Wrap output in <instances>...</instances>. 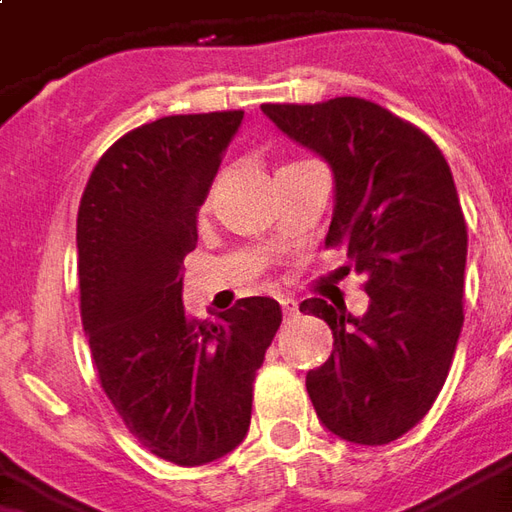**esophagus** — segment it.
I'll list each match as a JSON object with an SVG mask.
<instances>
[{"label":"esophagus","mask_w":512,"mask_h":512,"mask_svg":"<svg viewBox=\"0 0 512 512\" xmlns=\"http://www.w3.org/2000/svg\"><path fill=\"white\" fill-rule=\"evenodd\" d=\"M279 304H282V312H285V318H296V315H299V304H296V301L293 299H282L279 301Z\"/></svg>","instance_id":"esophagus-1"}]
</instances>
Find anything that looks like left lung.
<instances>
[{"mask_svg":"<svg viewBox=\"0 0 512 512\" xmlns=\"http://www.w3.org/2000/svg\"><path fill=\"white\" fill-rule=\"evenodd\" d=\"M260 109L332 167L326 246L345 244L367 279L365 315L301 301L334 334L307 373L315 414L340 439L389 444L428 414L461 337L466 222L452 172L428 134L365 98Z\"/></svg>","mask_w":512,"mask_h":512,"instance_id":"left-lung-1","label":"left lung"}]
</instances>
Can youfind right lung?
<instances>
[{"mask_svg": "<svg viewBox=\"0 0 512 512\" xmlns=\"http://www.w3.org/2000/svg\"><path fill=\"white\" fill-rule=\"evenodd\" d=\"M244 112L172 115L106 150L79 205L82 323L106 397L147 450L202 466L244 441L252 381L282 310L249 296L222 321L183 310V257Z\"/></svg>", "mask_w": 512, "mask_h": 512, "instance_id": "1", "label": "right lung"}]
</instances>
